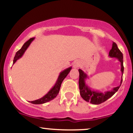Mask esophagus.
<instances>
[{
	"instance_id": "1",
	"label": "esophagus",
	"mask_w": 133,
	"mask_h": 133,
	"mask_svg": "<svg viewBox=\"0 0 133 133\" xmlns=\"http://www.w3.org/2000/svg\"><path fill=\"white\" fill-rule=\"evenodd\" d=\"M79 66H80V62H79V61L74 62V65H73V67H74V68H79Z\"/></svg>"
}]
</instances>
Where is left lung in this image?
I'll return each instance as SVG.
<instances>
[{"label":"left lung","mask_w":133,"mask_h":133,"mask_svg":"<svg viewBox=\"0 0 133 133\" xmlns=\"http://www.w3.org/2000/svg\"><path fill=\"white\" fill-rule=\"evenodd\" d=\"M109 56L110 57H115L118 59L121 63V71L122 72L121 80L120 85L116 88H112L110 91H105L104 92H99L98 91H94L89 88L86 83V80L88 78V76L86 73L81 69H79V86L80 90L81 96L84 100L93 104H99L106 101L108 99L110 98L116 92L118 91L119 88L121 85L123 81V74L124 72V66H123V55L117 47V44L113 42L112 45V49L109 52Z\"/></svg>","instance_id":"obj_1"}]
</instances>
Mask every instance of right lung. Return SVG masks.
I'll return each instance as SVG.
<instances>
[{
	"label": "right lung",
	"instance_id": "obj_1",
	"mask_svg": "<svg viewBox=\"0 0 133 133\" xmlns=\"http://www.w3.org/2000/svg\"><path fill=\"white\" fill-rule=\"evenodd\" d=\"M34 37L30 38L29 40H28L26 42L24 43V45H22V48L17 52L16 55H15V57L14 58L13 64H14L18 59H20V58L22 57L23 54H24V52H25V51L27 50V49L28 48L29 46L30 43L34 41ZM71 69V67H70V68L65 69V70H64L63 71L60 72V74H59V77H58L57 80V81H56V84H55V85L45 96H43L42 97H41V98L39 99L30 102L29 101L30 103L34 104H41L47 103V102L50 101L54 99L55 97L57 96L58 93L59 92V90H60L61 86L62 81H63L64 79L65 78V77H66V76H68V74L69 73Z\"/></svg>",
	"mask_w": 133,
	"mask_h": 133
}]
</instances>
